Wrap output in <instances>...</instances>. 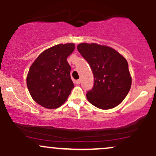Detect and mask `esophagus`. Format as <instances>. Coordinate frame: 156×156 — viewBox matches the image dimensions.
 <instances>
[{
  "label": "esophagus",
  "mask_w": 156,
  "mask_h": 156,
  "mask_svg": "<svg viewBox=\"0 0 156 156\" xmlns=\"http://www.w3.org/2000/svg\"><path fill=\"white\" fill-rule=\"evenodd\" d=\"M75 82H76V84H80V80H76Z\"/></svg>",
  "instance_id": "34e87169"
}]
</instances>
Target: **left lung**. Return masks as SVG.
Returning <instances> with one entry per match:
<instances>
[{"mask_svg":"<svg viewBox=\"0 0 156 156\" xmlns=\"http://www.w3.org/2000/svg\"><path fill=\"white\" fill-rule=\"evenodd\" d=\"M77 48L89 63L94 76V87L87 93L89 103L103 110L120 104L132 83L127 60L106 45L80 43Z\"/></svg>","mask_w":156,"mask_h":156,"instance_id":"left-lung-1","label":"left lung"}]
</instances>
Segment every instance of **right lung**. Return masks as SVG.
<instances>
[{
	"label": "right lung",
	"mask_w": 156,
	"mask_h": 156,
	"mask_svg": "<svg viewBox=\"0 0 156 156\" xmlns=\"http://www.w3.org/2000/svg\"><path fill=\"white\" fill-rule=\"evenodd\" d=\"M75 44H58L44 51L30 67L26 78L31 98L42 107L54 109L65 103L74 88L67 58Z\"/></svg>",
	"instance_id": "obj_1"
}]
</instances>
